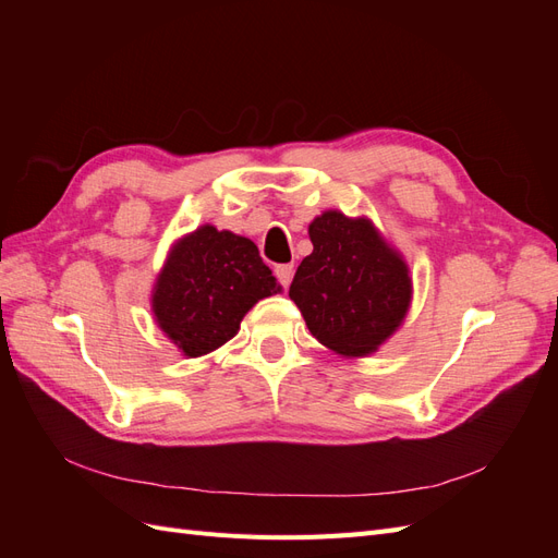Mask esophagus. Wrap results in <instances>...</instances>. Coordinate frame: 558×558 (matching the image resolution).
I'll return each mask as SVG.
<instances>
[{"label": "esophagus", "instance_id": "obj_1", "mask_svg": "<svg viewBox=\"0 0 558 558\" xmlns=\"http://www.w3.org/2000/svg\"><path fill=\"white\" fill-rule=\"evenodd\" d=\"M277 279H279V283L283 286V289H289V283H291V279H293V272H295V267L293 265H277Z\"/></svg>", "mask_w": 558, "mask_h": 558}]
</instances>
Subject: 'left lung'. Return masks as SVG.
Returning <instances> with one entry per match:
<instances>
[{"instance_id": "left-lung-1", "label": "left lung", "mask_w": 558, "mask_h": 558, "mask_svg": "<svg viewBox=\"0 0 558 558\" xmlns=\"http://www.w3.org/2000/svg\"><path fill=\"white\" fill-rule=\"evenodd\" d=\"M310 238L314 251L300 263L289 295L320 344L365 356L408 314V265L367 218L326 211L314 218Z\"/></svg>"}]
</instances>
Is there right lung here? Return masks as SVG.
I'll return each mask as SVG.
<instances>
[{"instance_id":"right-lung-1","label":"right lung","mask_w":558,"mask_h":558,"mask_svg":"<svg viewBox=\"0 0 558 558\" xmlns=\"http://www.w3.org/2000/svg\"><path fill=\"white\" fill-rule=\"evenodd\" d=\"M279 289L256 244L202 226L167 258L156 283L154 312L162 332L195 359L238 335L244 314Z\"/></svg>"}]
</instances>
